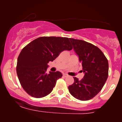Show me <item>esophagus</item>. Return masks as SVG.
I'll use <instances>...</instances> for the list:
<instances>
[{"label": "esophagus", "instance_id": "34e87169", "mask_svg": "<svg viewBox=\"0 0 122 122\" xmlns=\"http://www.w3.org/2000/svg\"><path fill=\"white\" fill-rule=\"evenodd\" d=\"M63 76H64V77H67L69 76V75H67V74H66V73L63 74Z\"/></svg>", "mask_w": 122, "mask_h": 122}]
</instances>
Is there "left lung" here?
<instances>
[{
  "instance_id": "left-lung-1",
  "label": "left lung",
  "mask_w": 122,
  "mask_h": 122,
  "mask_svg": "<svg viewBox=\"0 0 122 122\" xmlns=\"http://www.w3.org/2000/svg\"><path fill=\"white\" fill-rule=\"evenodd\" d=\"M73 49L81 63L84 77L74 78L73 84L68 86L71 95L85 101L94 97L102 90L108 76V62L102 50L84 41L69 38Z\"/></svg>"
}]
</instances>
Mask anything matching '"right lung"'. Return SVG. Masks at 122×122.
I'll return each mask as SVG.
<instances>
[{
	"instance_id": "obj_1",
	"label": "right lung",
	"mask_w": 122,
	"mask_h": 122,
	"mask_svg": "<svg viewBox=\"0 0 122 122\" xmlns=\"http://www.w3.org/2000/svg\"><path fill=\"white\" fill-rule=\"evenodd\" d=\"M72 48L66 37H39L27 45L20 51L16 65L18 79L25 91L36 98L49 94L62 75L58 71L47 73V64L64 50Z\"/></svg>"
}]
</instances>
